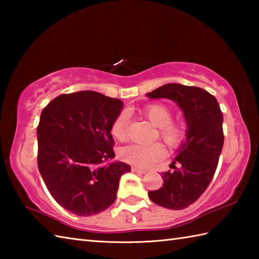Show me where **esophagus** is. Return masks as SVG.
I'll use <instances>...</instances> for the list:
<instances>
[{
    "label": "esophagus",
    "mask_w": 259,
    "mask_h": 259,
    "mask_svg": "<svg viewBox=\"0 0 259 259\" xmlns=\"http://www.w3.org/2000/svg\"><path fill=\"white\" fill-rule=\"evenodd\" d=\"M133 171H134V172H138V174H146L147 170L137 168V167H133Z\"/></svg>",
    "instance_id": "1"
}]
</instances>
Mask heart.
Instances as JSON below:
<instances>
[{
	"mask_svg": "<svg viewBox=\"0 0 259 259\" xmlns=\"http://www.w3.org/2000/svg\"><path fill=\"white\" fill-rule=\"evenodd\" d=\"M142 113L158 128V136L169 148H178L186 140L187 125L184 121H172V110L166 104L151 103L142 109ZM129 124V113L121 111L111 124V134L119 140L125 138ZM123 161L138 167H148L164 156V148L160 142L142 145L133 144L120 150Z\"/></svg>",
	"mask_w": 259,
	"mask_h": 259,
	"instance_id": "b5f03b06",
	"label": "heart"
}]
</instances>
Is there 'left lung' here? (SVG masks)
Wrapping results in <instances>:
<instances>
[{
    "label": "left lung",
    "mask_w": 259,
    "mask_h": 259,
    "mask_svg": "<svg viewBox=\"0 0 259 259\" xmlns=\"http://www.w3.org/2000/svg\"><path fill=\"white\" fill-rule=\"evenodd\" d=\"M147 97L175 101L183 110L187 124L186 140L170 164H178L179 168L161 172L162 187L148 196L163 208L185 209L207 189L217 169L224 145L221 107L208 91L179 83L164 84Z\"/></svg>",
    "instance_id": "8db88e82"
}]
</instances>
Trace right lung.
Masks as SVG:
<instances>
[{
  "instance_id": "right-lung-1",
  "label": "right lung",
  "mask_w": 259,
  "mask_h": 259,
  "mask_svg": "<svg viewBox=\"0 0 259 259\" xmlns=\"http://www.w3.org/2000/svg\"><path fill=\"white\" fill-rule=\"evenodd\" d=\"M123 108L96 91L61 95L42 110L37 125V168L60 206L92 216L112 205L119 179L131 171L114 158L111 124Z\"/></svg>"
}]
</instances>
